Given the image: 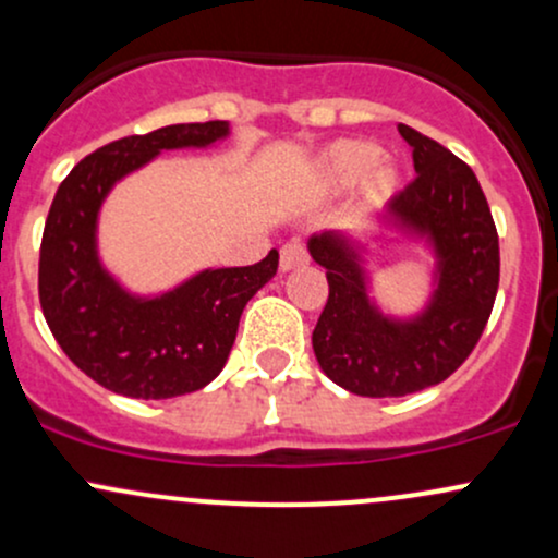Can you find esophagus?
<instances>
[{
    "mask_svg": "<svg viewBox=\"0 0 558 558\" xmlns=\"http://www.w3.org/2000/svg\"><path fill=\"white\" fill-rule=\"evenodd\" d=\"M310 262L307 256V248L302 246V243H286L283 248H280V272H291V269L296 267H304Z\"/></svg>",
    "mask_w": 558,
    "mask_h": 558,
    "instance_id": "esophagus-1",
    "label": "esophagus"
}]
</instances>
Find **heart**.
<instances>
[{
	"label": "heart",
	"mask_w": 558,
	"mask_h": 558,
	"mask_svg": "<svg viewBox=\"0 0 558 558\" xmlns=\"http://www.w3.org/2000/svg\"><path fill=\"white\" fill-rule=\"evenodd\" d=\"M363 180V209L384 204L400 187V169L391 158H381L378 145L368 140H339L320 153L315 163V182L323 190H341Z\"/></svg>",
	"instance_id": "obj_1"
}]
</instances>
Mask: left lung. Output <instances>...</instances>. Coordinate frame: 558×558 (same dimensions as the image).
<instances>
[{"label": "left lung", "instance_id": "left-lung-1", "mask_svg": "<svg viewBox=\"0 0 558 558\" xmlns=\"http://www.w3.org/2000/svg\"><path fill=\"white\" fill-rule=\"evenodd\" d=\"M413 148L415 180L389 201L371 242H421L433 256V291L413 316L384 313L372 296L369 243L347 230L307 241L326 269L328 302L312 349L333 384L360 397H402L461 368L493 312L500 278L498 232L480 180L448 148L413 126H397Z\"/></svg>", "mask_w": 558, "mask_h": 558}]
</instances>
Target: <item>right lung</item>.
I'll return each instance as SVG.
<instances>
[{
  "label": "right lung",
  "instance_id": "obj_1",
  "mask_svg": "<svg viewBox=\"0 0 558 558\" xmlns=\"http://www.w3.org/2000/svg\"><path fill=\"white\" fill-rule=\"evenodd\" d=\"M228 121L171 124L113 140L71 169L47 214L39 302L78 371L116 395L169 400L204 389L235 344L243 307L278 272V251L248 267H206L158 293L130 291L100 256V211L116 182L163 150L211 148Z\"/></svg>",
  "mask_w": 558,
  "mask_h": 558
}]
</instances>
